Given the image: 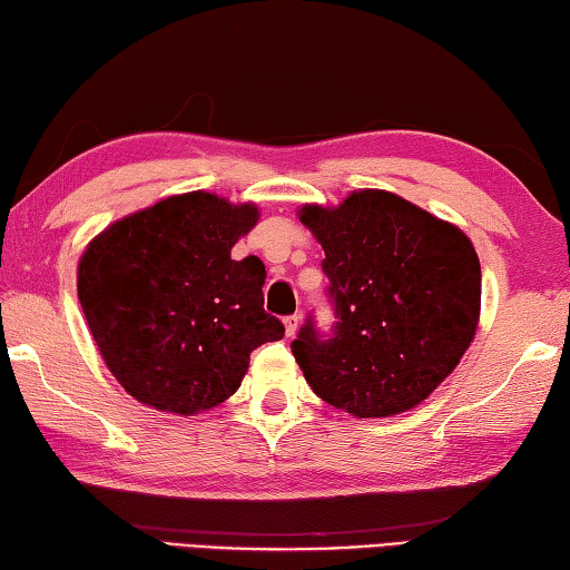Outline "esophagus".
I'll list each match as a JSON object with an SVG mask.
<instances>
[{"label": "esophagus", "instance_id": "1", "mask_svg": "<svg viewBox=\"0 0 570 570\" xmlns=\"http://www.w3.org/2000/svg\"><path fill=\"white\" fill-rule=\"evenodd\" d=\"M297 327H301V315H287L285 317V335L293 337L297 333Z\"/></svg>", "mask_w": 570, "mask_h": 570}]
</instances>
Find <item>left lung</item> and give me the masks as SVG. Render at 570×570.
<instances>
[{"instance_id": "left-lung-1", "label": "left lung", "mask_w": 570, "mask_h": 570, "mask_svg": "<svg viewBox=\"0 0 570 570\" xmlns=\"http://www.w3.org/2000/svg\"><path fill=\"white\" fill-rule=\"evenodd\" d=\"M301 219L325 249L335 323L307 315L293 355L315 395L357 417L425 401L471 345L481 315V263L461 229L383 189Z\"/></svg>"}]
</instances>
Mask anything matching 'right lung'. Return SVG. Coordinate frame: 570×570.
I'll use <instances>...</instances> for the list:
<instances>
[{"label": "right lung", "mask_w": 570, "mask_h": 570, "mask_svg": "<svg viewBox=\"0 0 570 570\" xmlns=\"http://www.w3.org/2000/svg\"><path fill=\"white\" fill-rule=\"evenodd\" d=\"M257 207L187 193L109 225L79 259L77 295L112 375L139 403L193 415L233 395L249 353L279 341L265 265L229 249Z\"/></svg>", "instance_id": "right-lung-1"}]
</instances>
